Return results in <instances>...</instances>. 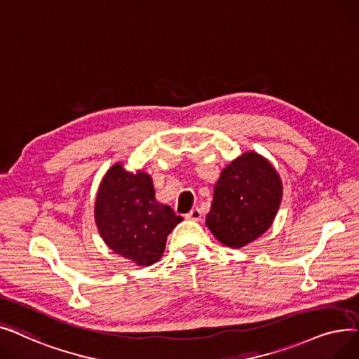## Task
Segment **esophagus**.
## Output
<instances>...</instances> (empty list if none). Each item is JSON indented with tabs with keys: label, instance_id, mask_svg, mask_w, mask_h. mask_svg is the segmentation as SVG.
Masks as SVG:
<instances>
[{
	"label": "esophagus",
	"instance_id": "obj_1",
	"mask_svg": "<svg viewBox=\"0 0 359 359\" xmlns=\"http://www.w3.org/2000/svg\"><path fill=\"white\" fill-rule=\"evenodd\" d=\"M187 217L191 220H201V210L198 208H194L189 215H187Z\"/></svg>",
	"mask_w": 359,
	"mask_h": 359
}]
</instances>
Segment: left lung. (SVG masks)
Returning a JSON list of instances; mask_svg holds the SVG:
<instances>
[{"mask_svg": "<svg viewBox=\"0 0 359 359\" xmlns=\"http://www.w3.org/2000/svg\"><path fill=\"white\" fill-rule=\"evenodd\" d=\"M282 200V182L264 158L247 151L222 170L206 225L228 247L241 248L273 224Z\"/></svg>", "mask_w": 359, "mask_h": 359, "instance_id": "obj_1", "label": "left lung"}]
</instances>
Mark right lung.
<instances>
[{"label":"right lung","mask_w":359,"mask_h":359,"mask_svg":"<svg viewBox=\"0 0 359 359\" xmlns=\"http://www.w3.org/2000/svg\"><path fill=\"white\" fill-rule=\"evenodd\" d=\"M95 219L107 245L139 266L156 263L181 216L155 198L151 178L114 165L99 187Z\"/></svg>","instance_id":"right-lung-1"}]
</instances>
